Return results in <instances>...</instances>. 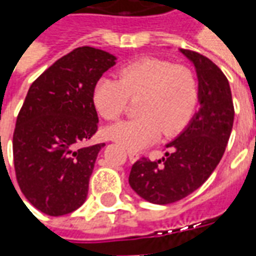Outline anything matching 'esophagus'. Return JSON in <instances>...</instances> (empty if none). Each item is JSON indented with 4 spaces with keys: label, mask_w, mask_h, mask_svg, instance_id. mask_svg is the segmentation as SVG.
Returning a JSON list of instances; mask_svg holds the SVG:
<instances>
[{
    "label": "esophagus",
    "mask_w": 256,
    "mask_h": 256,
    "mask_svg": "<svg viewBox=\"0 0 256 256\" xmlns=\"http://www.w3.org/2000/svg\"><path fill=\"white\" fill-rule=\"evenodd\" d=\"M128 159H130V162H136V160H138V159H140V154H138V152H136V150H128Z\"/></svg>",
    "instance_id": "1"
}]
</instances>
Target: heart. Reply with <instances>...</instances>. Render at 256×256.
Listing matches in <instances>:
<instances>
[{"label":"heart","instance_id":"b5f03b06","mask_svg":"<svg viewBox=\"0 0 256 256\" xmlns=\"http://www.w3.org/2000/svg\"><path fill=\"white\" fill-rule=\"evenodd\" d=\"M120 79L102 76L96 84L93 101L102 116L114 120L128 110L130 98H140L141 116L120 120L108 136L128 150H142L163 134L181 132L192 119L198 102L196 74L186 66L146 58L119 71Z\"/></svg>","mask_w":256,"mask_h":256}]
</instances>
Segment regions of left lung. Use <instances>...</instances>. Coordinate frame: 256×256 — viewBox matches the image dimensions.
Wrapping results in <instances>:
<instances>
[{
    "label": "left lung",
    "mask_w": 256,
    "mask_h": 256,
    "mask_svg": "<svg viewBox=\"0 0 256 256\" xmlns=\"http://www.w3.org/2000/svg\"><path fill=\"white\" fill-rule=\"evenodd\" d=\"M181 53L194 64L198 108L188 128L166 146L162 160L141 158L132 167L128 184L154 204H170L200 188L224 156L230 137L234 106L228 78L208 58L189 49Z\"/></svg>",
    "instance_id": "left-lung-1"
}]
</instances>
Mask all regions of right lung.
I'll return each instance as SVG.
<instances>
[{
    "instance_id": "1",
    "label": "right lung",
    "mask_w": 256,
    "mask_h": 256,
    "mask_svg": "<svg viewBox=\"0 0 256 256\" xmlns=\"http://www.w3.org/2000/svg\"><path fill=\"white\" fill-rule=\"evenodd\" d=\"M115 60L96 48H76L28 89L14 133V172L22 193L44 214H70L86 200L106 145L86 144L98 128L93 92Z\"/></svg>"
}]
</instances>
